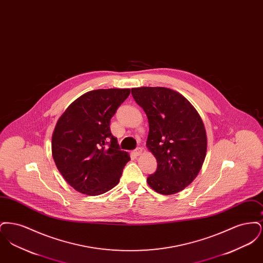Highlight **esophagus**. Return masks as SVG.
<instances>
[{"mask_svg": "<svg viewBox=\"0 0 263 263\" xmlns=\"http://www.w3.org/2000/svg\"><path fill=\"white\" fill-rule=\"evenodd\" d=\"M133 154H134L135 156H140V155L142 154V149H141V148H137L136 150L133 152Z\"/></svg>", "mask_w": 263, "mask_h": 263, "instance_id": "34e87169", "label": "esophagus"}]
</instances>
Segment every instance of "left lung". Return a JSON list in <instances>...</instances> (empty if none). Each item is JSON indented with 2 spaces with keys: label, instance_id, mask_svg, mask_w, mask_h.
Masks as SVG:
<instances>
[{
  "label": "left lung",
  "instance_id": "obj_1",
  "mask_svg": "<svg viewBox=\"0 0 263 263\" xmlns=\"http://www.w3.org/2000/svg\"><path fill=\"white\" fill-rule=\"evenodd\" d=\"M132 96L147 114L146 146L158 163L147 182L160 194H175L195 179L204 163L207 135L202 118L182 95L171 88H134Z\"/></svg>",
  "mask_w": 263,
  "mask_h": 263
}]
</instances>
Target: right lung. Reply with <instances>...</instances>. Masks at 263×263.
I'll return each mask as SVG.
<instances>
[{"mask_svg":"<svg viewBox=\"0 0 263 263\" xmlns=\"http://www.w3.org/2000/svg\"><path fill=\"white\" fill-rule=\"evenodd\" d=\"M130 88L90 90L58 119L52 135V157L64 179L80 193L100 195L117 185L129 154L119 150L110 119Z\"/></svg>","mask_w":263,"mask_h":263,"instance_id":"right-lung-1","label":"right lung"}]
</instances>
